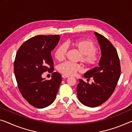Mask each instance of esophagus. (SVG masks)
Here are the masks:
<instances>
[{
  "label": "esophagus",
  "instance_id": "obj_1",
  "mask_svg": "<svg viewBox=\"0 0 132 132\" xmlns=\"http://www.w3.org/2000/svg\"><path fill=\"white\" fill-rule=\"evenodd\" d=\"M69 76H66V75H62V78H64V79L68 78H69Z\"/></svg>",
  "mask_w": 132,
  "mask_h": 132
}]
</instances>
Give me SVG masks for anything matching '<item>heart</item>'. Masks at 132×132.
Segmentation results:
<instances>
[{
  "instance_id": "obj_1",
  "label": "heart",
  "mask_w": 132,
  "mask_h": 132,
  "mask_svg": "<svg viewBox=\"0 0 132 132\" xmlns=\"http://www.w3.org/2000/svg\"><path fill=\"white\" fill-rule=\"evenodd\" d=\"M71 46L77 50L80 56L78 60L83 63L88 68H93L98 63L99 56L97 54V47L91 40H79L71 43ZM69 44H62L54 51V56L59 62H62L65 58ZM58 71L66 76H71L82 70L79 64H74L70 62H64L57 67Z\"/></svg>"
}]
</instances>
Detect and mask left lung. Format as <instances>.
Returning <instances> with one entry per match:
<instances>
[{
    "label": "left lung",
    "instance_id": "left-lung-1",
    "mask_svg": "<svg viewBox=\"0 0 132 132\" xmlns=\"http://www.w3.org/2000/svg\"><path fill=\"white\" fill-rule=\"evenodd\" d=\"M101 47V57L99 66L89 70L84 77L94 80L91 84L79 79L77 86L78 100L84 105L95 107L111 97L120 76L121 66L116 49L103 35L95 32Z\"/></svg>",
    "mask_w": 132,
    "mask_h": 132
}]
</instances>
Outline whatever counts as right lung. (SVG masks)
Listing matches in <instances>:
<instances>
[{"mask_svg": "<svg viewBox=\"0 0 132 132\" xmlns=\"http://www.w3.org/2000/svg\"><path fill=\"white\" fill-rule=\"evenodd\" d=\"M59 35H37L25 41L18 50L14 73L18 87L27 102L38 109L52 104L56 97L62 76L53 72L50 80L42 78L43 73L54 70L51 52L60 40Z\"/></svg>", "mask_w": 132, "mask_h": 132, "instance_id": "obj_1", "label": "right lung"}]
</instances>
